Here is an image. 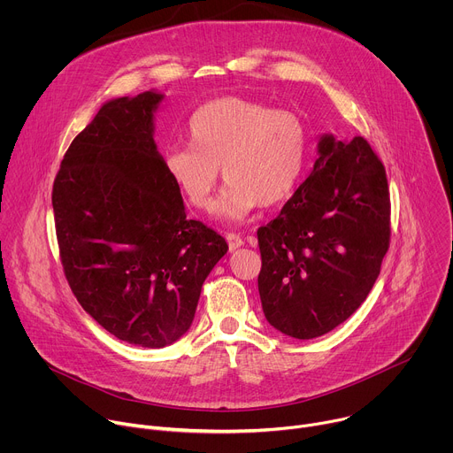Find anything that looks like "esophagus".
Instances as JSON below:
<instances>
[{
  "instance_id": "34e87169",
  "label": "esophagus",
  "mask_w": 453,
  "mask_h": 453,
  "mask_svg": "<svg viewBox=\"0 0 453 453\" xmlns=\"http://www.w3.org/2000/svg\"><path fill=\"white\" fill-rule=\"evenodd\" d=\"M226 240H227V245H229V250H231V252L243 245L242 236H240V234H234V233H227V234H226Z\"/></svg>"
}]
</instances>
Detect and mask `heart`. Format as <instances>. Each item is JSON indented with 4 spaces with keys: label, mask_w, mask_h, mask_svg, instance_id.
<instances>
[{
    "label": "heart",
    "mask_w": 453,
    "mask_h": 453,
    "mask_svg": "<svg viewBox=\"0 0 453 453\" xmlns=\"http://www.w3.org/2000/svg\"><path fill=\"white\" fill-rule=\"evenodd\" d=\"M188 149H172L165 168L184 201L208 211L219 184L227 182L217 215L243 220L257 204L273 208L288 201L308 159V128L292 111L240 96H222L193 112Z\"/></svg>",
    "instance_id": "heart-1"
}]
</instances>
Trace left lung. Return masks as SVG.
Returning <instances> with one entry per match:
<instances>
[{
	"instance_id": "left-lung-1",
	"label": "left lung",
	"mask_w": 453,
	"mask_h": 453,
	"mask_svg": "<svg viewBox=\"0 0 453 453\" xmlns=\"http://www.w3.org/2000/svg\"><path fill=\"white\" fill-rule=\"evenodd\" d=\"M317 154L281 213L257 229L265 319L303 341L332 332L357 311L391 240L389 186L369 143L322 134Z\"/></svg>"
}]
</instances>
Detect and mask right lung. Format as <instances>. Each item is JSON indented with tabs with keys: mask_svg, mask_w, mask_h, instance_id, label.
<instances>
[{
	"mask_svg": "<svg viewBox=\"0 0 453 453\" xmlns=\"http://www.w3.org/2000/svg\"><path fill=\"white\" fill-rule=\"evenodd\" d=\"M165 95L105 102L72 142L53 182L60 262L82 308L140 348L179 341L226 240L186 219L154 142Z\"/></svg>",
	"mask_w": 453,
	"mask_h": 453,
	"instance_id": "1",
	"label": "right lung"
}]
</instances>
